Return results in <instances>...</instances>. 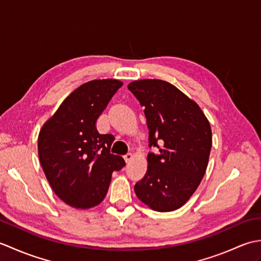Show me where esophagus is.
Instances as JSON below:
<instances>
[{"instance_id":"esophagus-1","label":"esophagus","mask_w":261,"mask_h":261,"mask_svg":"<svg viewBox=\"0 0 261 261\" xmlns=\"http://www.w3.org/2000/svg\"><path fill=\"white\" fill-rule=\"evenodd\" d=\"M124 160H125V163H127V164H129L130 162H131V160L132 159H134V154H132V153H130V152H127L126 154H124Z\"/></svg>"}]
</instances>
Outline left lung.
<instances>
[{"instance_id":"1","label":"left lung","mask_w":261,"mask_h":261,"mask_svg":"<svg viewBox=\"0 0 261 261\" xmlns=\"http://www.w3.org/2000/svg\"><path fill=\"white\" fill-rule=\"evenodd\" d=\"M129 91L143 108L149 129L145 177L135 185L141 202L159 212L182 206L196 191L207 167L212 131L198 105L170 83L142 80Z\"/></svg>"}]
</instances>
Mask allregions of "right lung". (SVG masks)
Instances as JSON below:
<instances>
[{
  "label": "right lung",
  "instance_id": "add662e5",
  "mask_svg": "<svg viewBox=\"0 0 261 261\" xmlns=\"http://www.w3.org/2000/svg\"><path fill=\"white\" fill-rule=\"evenodd\" d=\"M122 86L116 80H96L75 90L39 134L41 167L56 195L76 208H91L107 195L114 170L124 159L111 153L113 135H99L96 122Z\"/></svg>",
  "mask_w": 261,
  "mask_h": 261
}]
</instances>
